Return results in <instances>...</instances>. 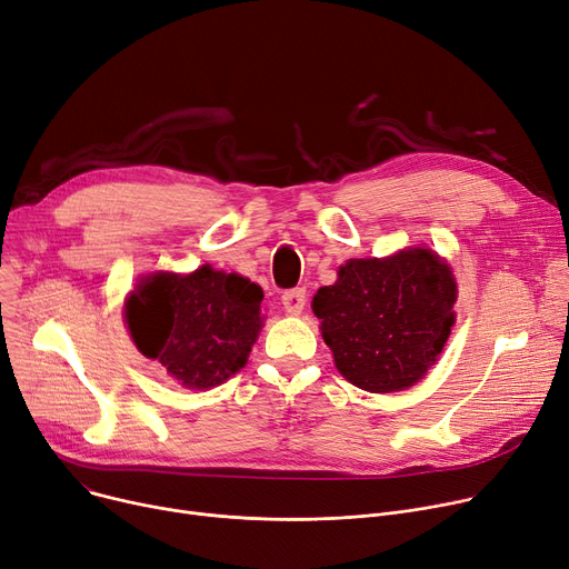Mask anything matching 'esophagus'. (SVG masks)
<instances>
[{"label":"esophagus","mask_w":569,"mask_h":569,"mask_svg":"<svg viewBox=\"0 0 569 569\" xmlns=\"http://www.w3.org/2000/svg\"><path fill=\"white\" fill-rule=\"evenodd\" d=\"M306 289L303 287H296V289H287L282 293V306L289 315H300L306 308Z\"/></svg>","instance_id":"1"}]
</instances>
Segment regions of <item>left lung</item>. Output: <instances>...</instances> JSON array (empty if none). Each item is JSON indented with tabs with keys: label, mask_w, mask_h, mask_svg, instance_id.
Wrapping results in <instances>:
<instances>
[{
	"label": "left lung",
	"mask_w": 569,
	"mask_h": 569,
	"mask_svg": "<svg viewBox=\"0 0 569 569\" xmlns=\"http://www.w3.org/2000/svg\"><path fill=\"white\" fill-rule=\"evenodd\" d=\"M312 310L340 375L370 392L413 386L437 362L455 323L457 284L425 248L386 259H349Z\"/></svg>",
	"instance_id": "left-lung-1"
}]
</instances>
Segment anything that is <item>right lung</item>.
<instances>
[{
  "instance_id": "1",
  "label": "right lung",
  "mask_w": 569,
  "mask_h": 569,
  "mask_svg": "<svg viewBox=\"0 0 569 569\" xmlns=\"http://www.w3.org/2000/svg\"><path fill=\"white\" fill-rule=\"evenodd\" d=\"M259 284L202 266L190 276L142 278L126 300L138 349L192 390L220 386L248 362L261 328Z\"/></svg>"
}]
</instances>
